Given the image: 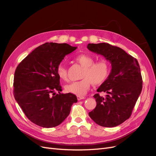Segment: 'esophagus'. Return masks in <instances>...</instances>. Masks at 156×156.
I'll return each instance as SVG.
<instances>
[{"label": "esophagus", "instance_id": "obj_1", "mask_svg": "<svg viewBox=\"0 0 156 156\" xmlns=\"http://www.w3.org/2000/svg\"><path fill=\"white\" fill-rule=\"evenodd\" d=\"M84 98H85L84 97V96H78L77 97V99H78V100H83V99H84Z\"/></svg>", "mask_w": 156, "mask_h": 156}]
</instances>
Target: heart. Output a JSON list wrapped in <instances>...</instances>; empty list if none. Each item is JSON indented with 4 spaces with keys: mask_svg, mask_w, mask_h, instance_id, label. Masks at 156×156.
Masks as SVG:
<instances>
[{
    "mask_svg": "<svg viewBox=\"0 0 156 156\" xmlns=\"http://www.w3.org/2000/svg\"><path fill=\"white\" fill-rule=\"evenodd\" d=\"M76 60L84 67L82 74V79L66 85L65 89L67 93L78 96H83L87 93L92 83L99 85L107 80L111 69L107 61L100 60L94 62L93 58L87 55L78 56ZM56 74L62 80H67V70L62 63L58 66Z\"/></svg>",
    "mask_w": 156,
    "mask_h": 156,
    "instance_id": "heart-1",
    "label": "heart"
}]
</instances>
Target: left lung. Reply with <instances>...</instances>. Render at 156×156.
Segmentation results:
<instances>
[{"mask_svg":"<svg viewBox=\"0 0 156 156\" xmlns=\"http://www.w3.org/2000/svg\"><path fill=\"white\" fill-rule=\"evenodd\" d=\"M87 48L103 55L112 66L107 80L97 89L107 95H94L96 106L89 115L100 126H116L130 117L141 94L143 80L139 63L122 49L107 43L89 44Z\"/></svg>","mask_w":156,"mask_h":156,"instance_id":"1","label":"left lung"}]
</instances>
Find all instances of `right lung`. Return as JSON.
Returning a JSON list of instances; mask_svg holds the SVG:
<instances>
[{
    "label": "right lung",
    "mask_w": 156,
    "mask_h": 156,
    "mask_svg": "<svg viewBox=\"0 0 156 156\" xmlns=\"http://www.w3.org/2000/svg\"><path fill=\"white\" fill-rule=\"evenodd\" d=\"M76 48L67 44L47 42L33 50L17 66L14 97L33 123L45 128L59 125L78 101L76 95L60 93L62 89L56 74V68L66 55Z\"/></svg>",
    "instance_id": "1"
}]
</instances>
